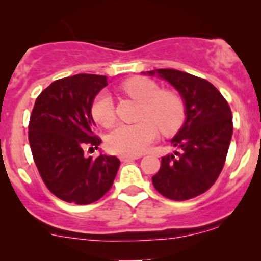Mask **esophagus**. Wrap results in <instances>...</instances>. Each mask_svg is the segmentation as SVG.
<instances>
[{"label": "esophagus", "mask_w": 261, "mask_h": 261, "mask_svg": "<svg viewBox=\"0 0 261 261\" xmlns=\"http://www.w3.org/2000/svg\"><path fill=\"white\" fill-rule=\"evenodd\" d=\"M141 155H127V154H121L119 155L121 162H128V161H133V160H139Z\"/></svg>", "instance_id": "34e87169"}]
</instances>
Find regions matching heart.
Masks as SVG:
<instances>
[{"instance_id":"obj_1","label":"heart","mask_w":261,"mask_h":261,"mask_svg":"<svg viewBox=\"0 0 261 261\" xmlns=\"http://www.w3.org/2000/svg\"><path fill=\"white\" fill-rule=\"evenodd\" d=\"M120 89L143 103L137 124H120L107 137V147L118 154L136 155L147 151L160 135L176 133L187 118V107L180 94L162 91L161 86L147 77H133L121 83ZM92 116L101 126L115 122L116 112L112 95L100 92L92 104Z\"/></svg>"}]
</instances>
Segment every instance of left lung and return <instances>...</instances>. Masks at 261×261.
Wrapping results in <instances>:
<instances>
[{
	"mask_svg": "<svg viewBox=\"0 0 261 261\" xmlns=\"http://www.w3.org/2000/svg\"><path fill=\"white\" fill-rule=\"evenodd\" d=\"M157 73L181 94L187 120L172 140L181 153L162 157L152 182L167 199L184 201L207 191L222 172L233 134L232 112L208 81L172 68H160Z\"/></svg>",
	"mask_w": 261,
	"mask_h": 261,
	"instance_id": "1",
	"label": "left lung"
}]
</instances>
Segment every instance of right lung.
<instances>
[{"instance_id":"obj_1","label":"right lung","mask_w":261,"mask_h":261,"mask_svg":"<svg viewBox=\"0 0 261 261\" xmlns=\"http://www.w3.org/2000/svg\"><path fill=\"white\" fill-rule=\"evenodd\" d=\"M108 85L106 76L80 73L56 80L35 100L28 139L44 184L66 202L88 205L112 188L120 161L85 157L101 139L94 134L92 103Z\"/></svg>"}]
</instances>
